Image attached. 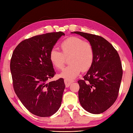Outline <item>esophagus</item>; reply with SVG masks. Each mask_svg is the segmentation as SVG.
Here are the masks:
<instances>
[{"instance_id":"esophagus-1","label":"esophagus","mask_w":133,"mask_h":133,"mask_svg":"<svg viewBox=\"0 0 133 133\" xmlns=\"http://www.w3.org/2000/svg\"><path fill=\"white\" fill-rule=\"evenodd\" d=\"M73 82H74L73 80H67V79H65V80H64V83H65L66 87H69L70 84H71L72 83H73Z\"/></svg>"}]
</instances>
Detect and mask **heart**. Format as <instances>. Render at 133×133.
I'll use <instances>...</instances> for the list:
<instances>
[{
    "label": "heart",
    "mask_w": 133,
    "mask_h": 133,
    "mask_svg": "<svg viewBox=\"0 0 133 133\" xmlns=\"http://www.w3.org/2000/svg\"><path fill=\"white\" fill-rule=\"evenodd\" d=\"M60 48L62 53L56 48L51 49L49 59L55 68L61 69L65 62V58H69V65L64 68L59 74L60 77L71 80L82 71L88 70L92 65L94 58L93 47L89 43L81 38L71 37L63 41Z\"/></svg>",
    "instance_id": "1"
}]
</instances>
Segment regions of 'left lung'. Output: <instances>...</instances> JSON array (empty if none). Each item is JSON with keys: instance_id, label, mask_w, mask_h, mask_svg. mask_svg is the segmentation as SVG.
Returning <instances> with one entry per match:
<instances>
[{"instance_id": "obj_1", "label": "left lung", "mask_w": 133, "mask_h": 133, "mask_svg": "<svg viewBox=\"0 0 133 133\" xmlns=\"http://www.w3.org/2000/svg\"><path fill=\"white\" fill-rule=\"evenodd\" d=\"M85 38L93 47L92 65L78 82L79 102L86 111L98 114L108 109L118 96L123 69L119 55L104 38L80 31L71 32Z\"/></svg>"}]
</instances>
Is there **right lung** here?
<instances>
[{
	"label": "right lung",
	"instance_id": "1",
	"mask_svg": "<svg viewBox=\"0 0 133 133\" xmlns=\"http://www.w3.org/2000/svg\"><path fill=\"white\" fill-rule=\"evenodd\" d=\"M65 34L53 32L20 43L10 60L15 94L31 113L41 117L55 114L61 105L65 84L63 78L48 83L55 74L49 53Z\"/></svg>",
	"mask_w": 133,
	"mask_h": 133
}]
</instances>
